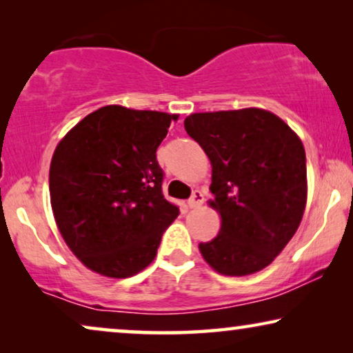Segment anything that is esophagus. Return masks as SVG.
I'll list each match as a JSON object with an SVG mask.
<instances>
[{"label":"esophagus","mask_w":353,"mask_h":353,"mask_svg":"<svg viewBox=\"0 0 353 353\" xmlns=\"http://www.w3.org/2000/svg\"><path fill=\"white\" fill-rule=\"evenodd\" d=\"M202 204H204V194H202V192L197 190V191L192 192L191 199L188 201V207H190V209H196V207H201Z\"/></svg>","instance_id":"1"}]
</instances>
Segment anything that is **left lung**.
<instances>
[{"label":"left lung","mask_w":353,"mask_h":353,"mask_svg":"<svg viewBox=\"0 0 353 353\" xmlns=\"http://www.w3.org/2000/svg\"><path fill=\"white\" fill-rule=\"evenodd\" d=\"M185 128L212 165L209 204L219 234L199 244L216 273L245 276L276 259L307 205L305 149L276 114L260 108L196 112Z\"/></svg>","instance_id":"1"}]
</instances>
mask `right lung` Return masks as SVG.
<instances>
[{
	"label": "right lung",
	"instance_id": "obj_1",
	"mask_svg": "<svg viewBox=\"0 0 353 353\" xmlns=\"http://www.w3.org/2000/svg\"><path fill=\"white\" fill-rule=\"evenodd\" d=\"M178 114L110 104L54 149L50 196L57 230L91 272L130 278L156 259L180 210L162 194L156 151Z\"/></svg>",
	"mask_w": 353,
	"mask_h": 353
}]
</instances>
